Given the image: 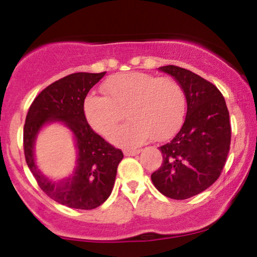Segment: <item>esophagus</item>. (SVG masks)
I'll return each mask as SVG.
<instances>
[{
  "instance_id": "obj_1",
  "label": "esophagus",
  "mask_w": 257,
  "mask_h": 257,
  "mask_svg": "<svg viewBox=\"0 0 257 257\" xmlns=\"http://www.w3.org/2000/svg\"><path fill=\"white\" fill-rule=\"evenodd\" d=\"M140 152V150H135V149H126L124 150V155L125 156H135Z\"/></svg>"
}]
</instances>
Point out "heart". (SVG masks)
Returning <instances> with one entry per match:
<instances>
[{"mask_svg": "<svg viewBox=\"0 0 257 257\" xmlns=\"http://www.w3.org/2000/svg\"><path fill=\"white\" fill-rule=\"evenodd\" d=\"M102 89L106 96L90 94L84 99V117L98 134L107 137L125 112L131 120L111 135L117 145H140L151 138L166 140L184 119V91L172 78L144 72L119 73L106 79Z\"/></svg>", "mask_w": 257, "mask_h": 257, "instance_id": "b5f03b06", "label": "heart"}]
</instances>
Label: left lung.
I'll use <instances>...</instances> for the list:
<instances>
[{"label": "left lung", "instance_id": "8db88e82", "mask_svg": "<svg viewBox=\"0 0 257 257\" xmlns=\"http://www.w3.org/2000/svg\"><path fill=\"white\" fill-rule=\"evenodd\" d=\"M184 90L187 113L178 134L159 147L163 163L152 173L156 188L172 199H187L210 187L225 167L231 145L226 101L213 83L175 65L159 67Z\"/></svg>", "mask_w": 257, "mask_h": 257}]
</instances>
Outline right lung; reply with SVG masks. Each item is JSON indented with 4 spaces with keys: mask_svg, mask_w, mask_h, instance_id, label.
<instances>
[{
    "mask_svg": "<svg viewBox=\"0 0 257 257\" xmlns=\"http://www.w3.org/2000/svg\"><path fill=\"white\" fill-rule=\"evenodd\" d=\"M104 75L76 72L58 79L38 94L26 114L24 153L29 169L49 198L69 208L90 210L101 205L110 197L123 158V152L96 134L84 117L85 96ZM51 121H63L72 129L79 151L73 174L60 182L46 178L34 163V140Z\"/></svg>",
    "mask_w": 257,
    "mask_h": 257,
    "instance_id": "1",
    "label": "right lung"
}]
</instances>
